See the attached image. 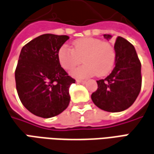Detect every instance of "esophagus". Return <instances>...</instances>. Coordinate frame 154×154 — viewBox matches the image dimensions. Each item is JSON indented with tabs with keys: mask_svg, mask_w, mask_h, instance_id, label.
Instances as JSON below:
<instances>
[{
	"mask_svg": "<svg viewBox=\"0 0 154 154\" xmlns=\"http://www.w3.org/2000/svg\"><path fill=\"white\" fill-rule=\"evenodd\" d=\"M77 82H78V83H86V81L85 80H77Z\"/></svg>",
	"mask_w": 154,
	"mask_h": 154,
	"instance_id": "34e87169",
	"label": "esophagus"
}]
</instances>
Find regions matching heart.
Returning a JSON list of instances; mask_svg holds the SVG:
<instances>
[{"mask_svg":"<svg viewBox=\"0 0 154 154\" xmlns=\"http://www.w3.org/2000/svg\"><path fill=\"white\" fill-rule=\"evenodd\" d=\"M60 66L66 71L81 62L84 65L74 69L71 75L77 78L93 77L98 73L104 76L113 68L116 51L110 43L94 38H83L73 42L72 49L64 45L57 52Z\"/></svg>","mask_w":154,"mask_h":154,"instance_id":"1","label":"heart"}]
</instances>
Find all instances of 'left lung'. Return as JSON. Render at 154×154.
<instances>
[{"label": "left lung", "mask_w": 154, "mask_h": 154, "mask_svg": "<svg viewBox=\"0 0 154 154\" xmlns=\"http://www.w3.org/2000/svg\"><path fill=\"white\" fill-rule=\"evenodd\" d=\"M110 39L111 35L104 34ZM116 66L104 79L98 80V88L91 95L97 107L108 112H121L132 105L142 88L141 62L134 46L118 36L115 43Z\"/></svg>", "instance_id": "1"}]
</instances>
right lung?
I'll list each match as a JSON object with an SVG mask.
<instances>
[{
  "label": "right lung",
  "instance_id": "right-lung-1",
  "mask_svg": "<svg viewBox=\"0 0 154 154\" xmlns=\"http://www.w3.org/2000/svg\"><path fill=\"white\" fill-rule=\"evenodd\" d=\"M67 35L42 34L23 47L15 71L17 92L29 111L42 118L58 116L70 103L75 79L60 65L57 52Z\"/></svg>",
  "mask_w": 154,
  "mask_h": 154
}]
</instances>
